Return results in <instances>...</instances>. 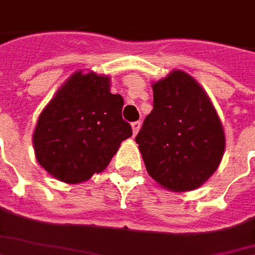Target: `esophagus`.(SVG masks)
Here are the masks:
<instances>
[{"label": "esophagus", "instance_id": "esophagus-1", "mask_svg": "<svg viewBox=\"0 0 255 255\" xmlns=\"http://www.w3.org/2000/svg\"><path fill=\"white\" fill-rule=\"evenodd\" d=\"M140 126H141V122H139V121H137V122H133V124H131V130H133V136H136V134H137V131L140 130Z\"/></svg>", "mask_w": 255, "mask_h": 255}]
</instances>
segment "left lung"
<instances>
[{"label":"left lung","mask_w":255,"mask_h":255,"mask_svg":"<svg viewBox=\"0 0 255 255\" xmlns=\"http://www.w3.org/2000/svg\"><path fill=\"white\" fill-rule=\"evenodd\" d=\"M153 111L136 136L150 177L175 192L201 187L225 153L220 119L202 87L175 70L153 84Z\"/></svg>","instance_id":"left-lung-1"}]
</instances>
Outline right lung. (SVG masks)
<instances>
[{
	"label": "right lung",
	"mask_w": 255,
	"mask_h": 255,
	"mask_svg": "<svg viewBox=\"0 0 255 255\" xmlns=\"http://www.w3.org/2000/svg\"><path fill=\"white\" fill-rule=\"evenodd\" d=\"M122 107L124 98L109 91V77L73 74L37 119L33 146L39 164L67 184L104 171L131 136Z\"/></svg>",
	"instance_id": "right-lung-1"
}]
</instances>
